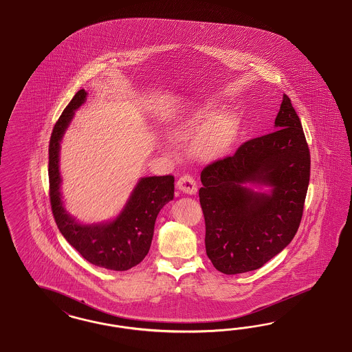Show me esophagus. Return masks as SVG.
Wrapping results in <instances>:
<instances>
[{"instance_id":"esophagus-1","label":"esophagus","mask_w":352,"mask_h":352,"mask_svg":"<svg viewBox=\"0 0 352 352\" xmlns=\"http://www.w3.org/2000/svg\"><path fill=\"white\" fill-rule=\"evenodd\" d=\"M177 187H178V190H181L184 193H188V195H193L197 191V183L193 179V177L188 174L182 175L177 182Z\"/></svg>"}]
</instances>
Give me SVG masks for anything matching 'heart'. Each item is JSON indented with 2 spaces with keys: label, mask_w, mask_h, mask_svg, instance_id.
<instances>
[{
  "label": "heart",
  "mask_w": 352,
  "mask_h": 352,
  "mask_svg": "<svg viewBox=\"0 0 352 352\" xmlns=\"http://www.w3.org/2000/svg\"><path fill=\"white\" fill-rule=\"evenodd\" d=\"M212 102L205 103L174 129V135L179 139L203 137L201 153L205 157H218L231 147L239 120L232 113L217 115Z\"/></svg>",
  "instance_id": "b5f03b06"
}]
</instances>
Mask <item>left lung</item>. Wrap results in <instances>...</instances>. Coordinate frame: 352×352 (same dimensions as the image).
<instances>
[{
  "mask_svg": "<svg viewBox=\"0 0 352 352\" xmlns=\"http://www.w3.org/2000/svg\"><path fill=\"white\" fill-rule=\"evenodd\" d=\"M276 130L243 143L232 156L201 171L199 191L205 248L213 266L236 275L263 266L293 240L309 182V144L296 109L284 96ZM248 184H265L258 194Z\"/></svg>",
  "mask_w": 352,
  "mask_h": 352,
  "instance_id": "8db88e82",
  "label": "left lung"
}]
</instances>
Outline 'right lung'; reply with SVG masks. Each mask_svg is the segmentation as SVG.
Segmentation results:
<instances>
[{"label": "right lung", "instance_id": "add662e5", "mask_svg": "<svg viewBox=\"0 0 352 352\" xmlns=\"http://www.w3.org/2000/svg\"><path fill=\"white\" fill-rule=\"evenodd\" d=\"M86 99L78 90L54 125L49 143V195L54 219L64 239L98 267L126 271L147 256L157 214L174 197V177H146L138 182L124 210L112 222L80 224L64 210L60 195L59 148L75 111Z\"/></svg>", "mask_w": 352, "mask_h": 352}]
</instances>
